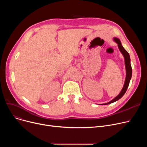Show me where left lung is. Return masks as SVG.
Segmentation results:
<instances>
[{
    "label": "left lung",
    "mask_w": 147,
    "mask_h": 147,
    "mask_svg": "<svg viewBox=\"0 0 147 147\" xmlns=\"http://www.w3.org/2000/svg\"><path fill=\"white\" fill-rule=\"evenodd\" d=\"M114 42H115L117 43L119 49L120 51L121 52V53L123 54V57H124V58H125V67H126V79H125L124 86H123V88L122 90H121L120 93L119 94V95H117L116 97H115L113 100H111V101L107 102V103H105V104H101V105H107V104H110L113 102H114L115 101H117V100L120 99L123 95H124V94H125V92H126L127 89L129 86V82H130V80L131 79V78H132V67H131V65H130V58L129 53L126 51V49L124 48L123 47V46L121 45V42L119 39V38H117L116 37H114Z\"/></svg>",
    "instance_id": "1"
}]
</instances>
